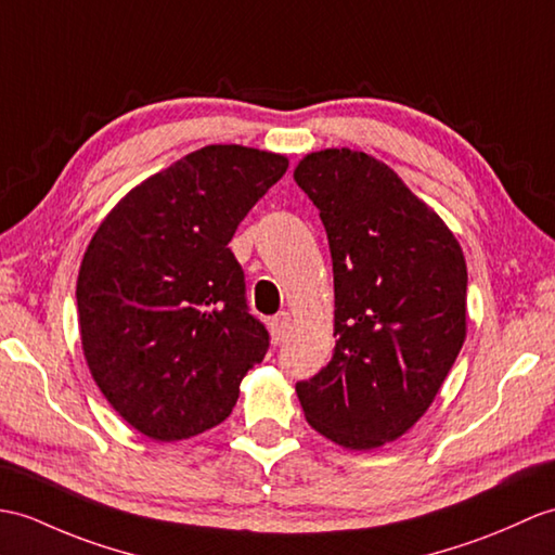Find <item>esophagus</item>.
<instances>
[{
	"instance_id": "obj_1",
	"label": "esophagus",
	"mask_w": 555,
	"mask_h": 555,
	"mask_svg": "<svg viewBox=\"0 0 555 555\" xmlns=\"http://www.w3.org/2000/svg\"><path fill=\"white\" fill-rule=\"evenodd\" d=\"M269 328H272V338L274 343H283L293 331V319L288 312H279L276 317H272V321H269Z\"/></svg>"
}]
</instances>
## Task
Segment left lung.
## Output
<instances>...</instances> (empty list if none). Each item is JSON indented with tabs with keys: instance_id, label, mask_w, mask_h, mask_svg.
Instances as JSON below:
<instances>
[{
	"instance_id": "left-lung-1",
	"label": "left lung",
	"mask_w": 555,
	"mask_h": 555,
	"mask_svg": "<svg viewBox=\"0 0 555 555\" xmlns=\"http://www.w3.org/2000/svg\"><path fill=\"white\" fill-rule=\"evenodd\" d=\"M293 177L328 236L338 338L331 362L295 392L328 440L380 447L428 411L456 362L466 260L442 219L362 151L309 153Z\"/></svg>"
}]
</instances>
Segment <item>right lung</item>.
I'll use <instances>...</instances> for the list:
<instances>
[{
    "label": "right lung",
    "mask_w": 555,
    "mask_h": 555,
    "mask_svg": "<svg viewBox=\"0 0 555 555\" xmlns=\"http://www.w3.org/2000/svg\"><path fill=\"white\" fill-rule=\"evenodd\" d=\"M288 160L205 146L132 189L103 219L77 276L89 371L146 437L186 440L222 423L269 350L229 248Z\"/></svg>",
    "instance_id": "obj_1"
}]
</instances>
